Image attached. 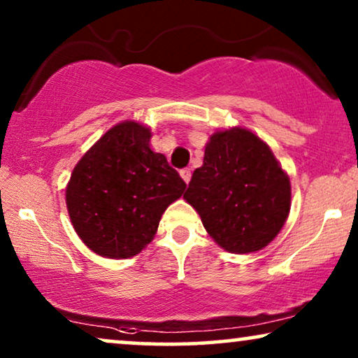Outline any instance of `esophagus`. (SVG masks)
Returning a JSON list of instances; mask_svg holds the SVG:
<instances>
[{
    "label": "esophagus",
    "instance_id": "esophagus-1",
    "mask_svg": "<svg viewBox=\"0 0 358 358\" xmlns=\"http://www.w3.org/2000/svg\"><path fill=\"white\" fill-rule=\"evenodd\" d=\"M190 176H192V171H190V168H184V169H180V178H182V179L185 180V184H189Z\"/></svg>",
    "mask_w": 358,
    "mask_h": 358
}]
</instances>
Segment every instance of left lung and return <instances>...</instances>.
I'll return each mask as SVG.
<instances>
[{
  "label": "left lung",
  "instance_id": "obj_1",
  "mask_svg": "<svg viewBox=\"0 0 358 358\" xmlns=\"http://www.w3.org/2000/svg\"><path fill=\"white\" fill-rule=\"evenodd\" d=\"M290 180L264 141L246 129L217 131L184 199L229 252L266 248L290 212Z\"/></svg>",
  "mask_w": 358,
  "mask_h": 358
}]
</instances>
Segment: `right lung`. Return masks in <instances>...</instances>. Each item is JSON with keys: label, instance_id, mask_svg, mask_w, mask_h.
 <instances>
[{"label": "right lung", "instance_id": "obj_1", "mask_svg": "<svg viewBox=\"0 0 358 358\" xmlns=\"http://www.w3.org/2000/svg\"><path fill=\"white\" fill-rule=\"evenodd\" d=\"M150 130L135 122L110 129L83 156L66 187L78 236L110 259L138 254L185 182L164 155L150 148Z\"/></svg>", "mask_w": 358, "mask_h": 358}]
</instances>
